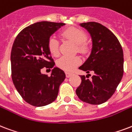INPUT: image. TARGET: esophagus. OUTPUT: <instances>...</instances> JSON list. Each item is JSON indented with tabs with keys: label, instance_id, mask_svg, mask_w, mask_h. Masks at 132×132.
Listing matches in <instances>:
<instances>
[{
	"label": "esophagus",
	"instance_id": "obj_1",
	"mask_svg": "<svg viewBox=\"0 0 132 132\" xmlns=\"http://www.w3.org/2000/svg\"><path fill=\"white\" fill-rule=\"evenodd\" d=\"M72 75V73H68V72H66V77H70V76Z\"/></svg>",
	"mask_w": 132,
	"mask_h": 132
}]
</instances>
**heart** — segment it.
I'll list each match as a JSON object with an SVG mask.
<instances>
[{
	"label": "heart",
	"instance_id": "obj_1",
	"mask_svg": "<svg viewBox=\"0 0 132 132\" xmlns=\"http://www.w3.org/2000/svg\"><path fill=\"white\" fill-rule=\"evenodd\" d=\"M62 35L77 45V48L80 52H85L87 50V45L85 44L87 36L82 30L77 28H70L65 30L62 33ZM47 46L51 55L53 56L59 55V42L55 36H51L48 39ZM81 59L79 57L63 56L57 60V65L62 70L71 71L81 64Z\"/></svg>",
	"mask_w": 132,
	"mask_h": 132
}]
</instances>
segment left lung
Instances as JSON below:
<instances>
[{
    "mask_svg": "<svg viewBox=\"0 0 132 132\" xmlns=\"http://www.w3.org/2000/svg\"><path fill=\"white\" fill-rule=\"evenodd\" d=\"M79 26L90 34L92 48L88 59L79 69L86 73L93 71L95 74L90 79L80 75L82 82L76 89V94L88 104H102L113 95L122 79V48L115 35L102 24L88 22Z\"/></svg>",
    "mask_w": 132,
    "mask_h": 132,
    "instance_id": "1",
    "label": "left lung"
}]
</instances>
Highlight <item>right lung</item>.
Returning <instances> with one entry per match:
<instances>
[{
    "mask_svg": "<svg viewBox=\"0 0 132 132\" xmlns=\"http://www.w3.org/2000/svg\"><path fill=\"white\" fill-rule=\"evenodd\" d=\"M63 23L37 22L24 28L16 37L11 52L13 83L26 102L43 106L54 102L66 75L55 66L48 41L64 26ZM44 67L53 68L51 75L40 73Z\"/></svg>",
    "mask_w": 132,
    "mask_h": 132,
    "instance_id": "right-lung-1",
    "label": "right lung"
}]
</instances>
